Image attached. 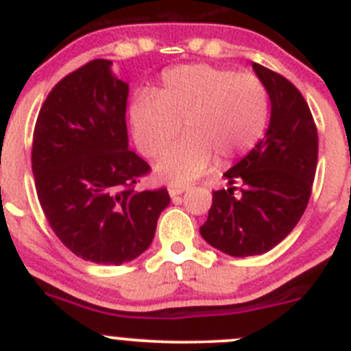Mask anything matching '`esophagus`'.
<instances>
[{"label":"esophagus","mask_w":351,"mask_h":351,"mask_svg":"<svg viewBox=\"0 0 351 351\" xmlns=\"http://www.w3.org/2000/svg\"><path fill=\"white\" fill-rule=\"evenodd\" d=\"M186 189H189V186H185V185H169L168 192L171 197H176V195H182Z\"/></svg>","instance_id":"1"}]
</instances>
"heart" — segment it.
I'll list each match as a JSON object with an SVG mask.
<instances>
[{
    "instance_id": "1",
    "label": "heart",
    "mask_w": 351,
    "mask_h": 351,
    "mask_svg": "<svg viewBox=\"0 0 351 351\" xmlns=\"http://www.w3.org/2000/svg\"><path fill=\"white\" fill-rule=\"evenodd\" d=\"M270 97L254 74L208 64H183L165 71L158 97L134 100L130 120L139 149L158 156L182 130L186 136L156 162V175L175 185L189 183L210 168L214 156L231 162L263 137Z\"/></svg>"
}]
</instances>
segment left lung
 <instances>
[{"label":"left lung","mask_w":351,"mask_h":351,"mask_svg":"<svg viewBox=\"0 0 351 351\" xmlns=\"http://www.w3.org/2000/svg\"><path fill=\"white\" fill-rule=\"evenodd\" d=\"M253 71L270 97V123L263 139L224 173L229 189L214 192L200 228L212 247L238 258L267 253L292 232L317 166V129L300 91L256 62Z\"/></svg>","instance_id":"8db88e82"}]
</instances>
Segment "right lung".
<instances>
[{
	"label": "right lung",
	"mask_w": 351,
	"mask_h": 351,
	"mask_svg": "<svg viewBox=\"0 0 351 351\" xmlns=\"http://www.w3.org/2000/svg\"><path fill=\"white\" fill-rule=\"evenodd\" d=\"M129 84L95 59L62 77L38 112L32 171L52 231L98 265L136 260L153 243L166 189H134L149 165L129 149Z\"/></svg>",
	"instance_id": "obj_1"
}]
</instances>
